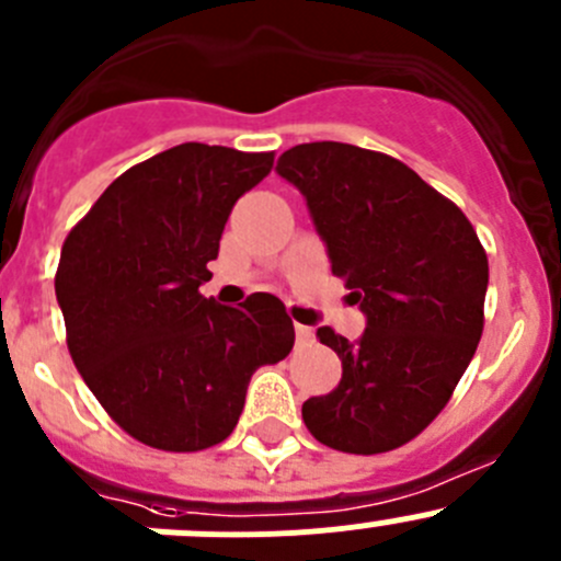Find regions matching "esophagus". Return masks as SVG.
Instances as JSON below:
<instances>
[{"mask_svg":"<svg viewBox=\"0 0 561 561\" xmlns=\"http://www.w3.org/2000/svg\"><path fill=\"white\" fill-rule=\"evenodd\" d=\"M296 342L301 347L312 345V342H314V331L309 329V325H296Z\"/></svg>","mask_w":561,"mask_h":561,"instance_id":"esophagus-1","label":"esophagus"}]
</instances>
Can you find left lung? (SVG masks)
I'll use <instances>...</instances> for the list:
<instances>
[{
    "instance_id": "obj_1",
    "label": "left lung",
    "mask_w": 561,
    "mask_h": 561,
    "mask_svg": "<svg viewBox=\"0 0 561 561\" xmlns=\"http://www.w3.org/2000/svg\"><path fill=\"white\" fill-rule=\"evenodd\" d=\"M276 175L301 192L331 274L367 329H318L342 358L331 394L301 408L320 444L351 455L402 447L442 413L482 336L488 257L463 210L391 156L342 142L285 150Z\"/></svg>"
}]
</instances>
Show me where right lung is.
Instances as JSON below:
<instances>
[{
  "instance_id": "right-lung-1",
  "label": "right lung",
  "mask_w": 561,
  "mask_h": 561,
  "mask_svg": "<svg viewBox=\"0 0 561 561\" xmlns=\"http://www.w3.org/2000/svg\"><path fill=\"white\" fill-rule=\"evenodd\" d=\"M274 153L186 142L130 167L70 230L57 290L76 369L136 442L197 453L238 425L249 380L293 351L285 304L205 298L230 210Z\"/></svg>"
}]
</instances>
